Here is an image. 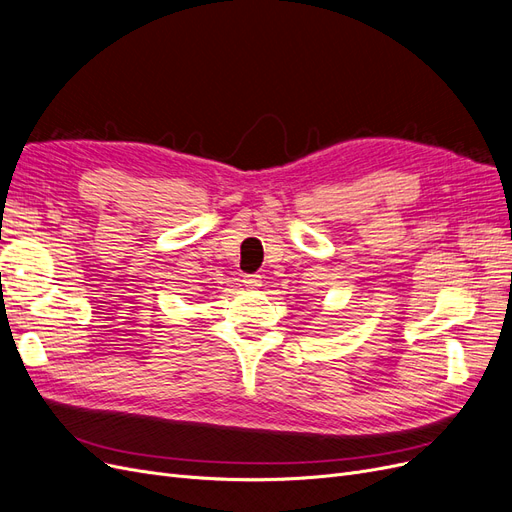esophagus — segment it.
Masks as SVG:
<instances>
[{"mask_svg":"<svg viewBox=\"0 0 512 512\" xmlns=\"http://www.w3.org/2000/svg\"><path fill=\"white\" fill-rule=\"evenodd\" d=\"M243 284L247 286V288H260L262 286V275H258V273H250V275H243Z\"/></svg>","mask_w":512,"mask_h":512,"instance_id":"1","label":"esophagus"}]
</instances>
